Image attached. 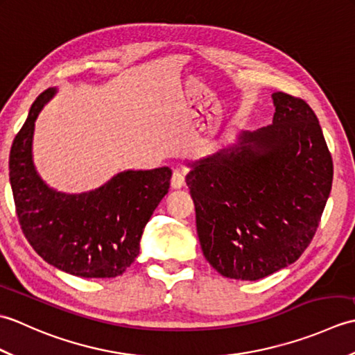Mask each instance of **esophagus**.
<instances>
[{
    "label": "esophagus",
    "instance_id": "esophagus-1",
    "mask_svg": "<svg viewBox=\"0 0 355 355\" xmlns=\"http://www.w3.org/2000/svg\"><path fill=\"white\" fill-rule=\"evenodd\" d=\"M171 184L173 189H180V187L184 186V172L182 169H175L172 173Z\"/></svg>",
    "mask_w": 355,
    "mask_h": 355
}]
</instances>
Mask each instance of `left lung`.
<instances>
[{"label": "left lung", "instance_id": "left-lung-1", "mask_svg": "<svg viewBox=\"0 0 355 355\" xmlns=\"http://www.w3.org/2000/svg\"><path fill=\"white\" fill-rule=\"evenodd\" d=\"M273 102V123L192 163L186 177L205 258L239 281L299 259L333 184V158L310 105L282 92Z\"/></svg>", "mask_w": 355, "mask_h": 355}]
</instances>
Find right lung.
I'll return each instance as SVG.
<instances>
[{"label":"right lung","instance_id":"add662e5","mask_svg":"<svg viewBox=\"0 0 355 355\" xmlns=\"http://www.w3.org/2000/svg\"><path fill=\"white\" fill-rule=\"evenodd\" d=\"M53 94L49 88L36 97L12 143L9 177L21 230L44 261L65 273L116 277L137 258L143 229L168 193L172 171H126L80 195L49 189L33 168L32 135Z\"/></svg>","mask_w":355,"mask_h":355}]
</instances>
